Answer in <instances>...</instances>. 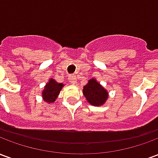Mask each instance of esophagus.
<instances>
[{
  "label": "esophagus",
  "instance_id": "1",
  "mask_svg": "<svg viewBox=\"0 0 158 158\" xmlns=\"http://www.w3.org/2000/svg\"><path fill=\"white\" fill-rule=\"evenodd\" d=\"M69 82L71 83V84H73V85L76 84V77L75 76L70 75L69 77Z\"/></svg>",
  "mask_w": 158,
  "mask_h": 158
}]
</instances>
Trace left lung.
<instances>
[{
    "label": "left lung",
    "instance_id": "8db88e82",
    "mask_svg": "<svg viewBox=\"0 0 158 158\" xmlns=\"http://www.w3.org/2000/svg\"><path fill=\"white\" fill-rule=\"evenodd\" d=\"M83 94L93 106H101L107 99V92L96 79H90L84 87Z\"/></svg>",
    "mask_w": 158,
    "mask_h": 158
}]
</instances>
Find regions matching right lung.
I'll return each instance as SVG.
<instances>
[{
    "mask_svg": "<svg viewBox=\"0 0 158 158\" xmlns=\"http://www.w3.org/2000/svg\"><path fill=\"white\" fill-rule=\"evenodd\" d=\"M62 86H63L62 84L56 83L54 79H50V81L46 84L45 89L42 92L43 99L49 103L55 102L60 93V90L62 89Z\"/></svg>",
    "mask_w": 158,
    "mask_h": 158,
    "instance_id": "right-lung-1",
    "label": "right lung"
}]
</instances>
